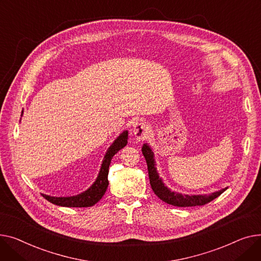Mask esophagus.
<instances>
[{"instance_id": "obj_1", "label": "esophagus", "mask_w": 261, "mask_h": 261, "mask_svg": "<svg viewBox=\"0 0 261 261\" xmlns=\"http://www.w3.org/2000/svg\"><path fill=\"white\" fill-rule=\"evenodd\" d=\"M150 132V126L147 122L137 121L133 125V134L137 138V140H144Z\"/></svg>"}]
</instances>
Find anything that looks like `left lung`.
I'll return each mask as SVG.
<instances>
[{"instance_id":"8db88e82","label":"left lung","mask_w":261,"mask_h":261,"mask_svg":"<svg viewBox=\"0 0 261 261\" xmlns=\"http://www.w3.org/2000/svg\"><path fill=\"white\" fill-rule=\"evenodd\" d=\"M142 154L147 163V170H148V177L150 187L154 191V193L161 199L162 201L172 204L174 206L180 207H187V206H196V205H203L214 199L220 196L227 188L222 189L218 192L212 193L210 195H188V194H181L178 192L172 191L170 188L165 186L162 178L160 177L157 164L155 160V154L152 151V148L149 144L144 143L142 146Z\"/></svg>"}]
</instances>
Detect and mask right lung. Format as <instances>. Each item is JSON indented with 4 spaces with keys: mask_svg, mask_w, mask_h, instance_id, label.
<instances>
[{
    "mask_svg": "<svg viewBox=\"0 0 261 261\" xmlns=\"http://www.w3.org/2000/svg\"><path fill=\"white\" fill-rule=\"evenodd\" d=\"M23 116V112L21 117ZM128 139V130L122 132L114 142L111 144L109 149L106 150L99 174L95 180V182L91 185L86 191L74 195V196H67V197H55L42 194L43 197L51 202L53 204L59 205V206H65V207H88L95 205L100 199L105 194L107 187H109V167L112 162L113 157L117 154V152L126 146Z\"/></svg>",
    "mask_w": 261,
    "mask_h": 261,
    "instance_id": "add662e5",
    "label": "right lung"
}]
</instances>
